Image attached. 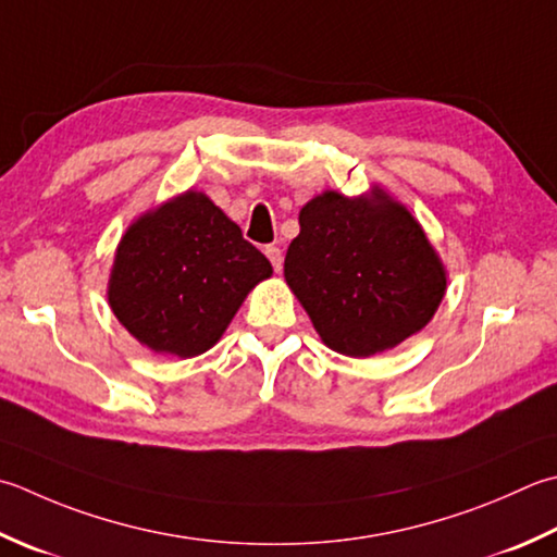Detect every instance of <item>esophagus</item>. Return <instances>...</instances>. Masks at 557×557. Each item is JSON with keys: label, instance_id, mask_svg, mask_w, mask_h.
I'll use <instances>...</instances> for the list:
<instances>
[{"label": "esophagus", "instance_id": "esophagus-1", "mask_svg": "<svg viewBox=\"0 0 557 557\" xmlns=\"http://www.w3.org/2000/svg\"><path fill=\"white\" fill-rule=\"evenodd\" d=\"M265 256L272 263V268H275V272L282 270V250L277 246H265Z\"/></svg>", "mask_w": 557, "mask_h": 557}]
</instances>
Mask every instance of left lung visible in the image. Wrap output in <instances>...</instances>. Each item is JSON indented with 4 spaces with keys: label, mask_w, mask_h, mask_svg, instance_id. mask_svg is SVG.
I'll use <instances>...</instances> for the list:
<instances>
[{
    "label": "left lung",
    "mask_w": 557,
    "mask_h": 557,
    "mask_svg": "<svg viewBox=\"0 0 557 557\" xmlns=\"http://www.w3.org/2000/svg\"><path fill=\"white\" fill-rule=\"evenodd\" d=\"M299 226L285 280L331 350L372 357L432 321L446 270L416 216L379 185L359 198L315 195Z\"/></svg>",
    "instance_id": "obj_1"
}]
</instances>
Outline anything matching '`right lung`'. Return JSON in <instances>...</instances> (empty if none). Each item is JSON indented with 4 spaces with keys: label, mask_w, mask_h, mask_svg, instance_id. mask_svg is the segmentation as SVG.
Listing matches in <instances>:
<instances>
[{
    "label": "right lung",
    "mask_w": 557,
    "mask_h": 557,
    "mask_svg": "<svg viewBox=\"0 0 557 557\" xmlns=\"http://www.w3.org/2000/svg\"><path fill=\"white\" fill-rule=\"evenodd\" d=\"M270 260L205 193L188 190L127 226L108 304L154 352L188 359L216 345Z\"/></svg>",
    "instance_id": "obj_1"
}]
</instances>
